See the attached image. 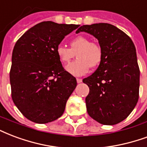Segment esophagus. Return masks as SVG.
Returning a JSON list of instances; mask_svg holds the SVG:
<instances>
[{"instance_id": "34e87169", "label": "esophagus", "mask_w": 147, "mask_h": 147, "mask_svg": "<svg viewBox=\"0 0 147 147\" xmlns=\"http://www.w3.org/2000/svg\"><path fill=\"white\" fill-rule=\"evenodd\" d=\"M76 81L78 83H80V82H82V79H76Z\"/></svg>"}]
</instances>
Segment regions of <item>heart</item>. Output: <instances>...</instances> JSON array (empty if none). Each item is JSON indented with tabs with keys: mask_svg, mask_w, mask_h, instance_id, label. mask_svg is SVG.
<instances>
[{
	"mask_svg": "<svg viewBox=\"0 0 147 147\" xmlns=\"http://www.w3.org/2000/svg\"><path fill=\"white\" fill-rule=\"evenodd\" d=\"M70 48L58 45L56 48L60 61L67 65L73 59L76 54L77 59L67 66V71L73 76H80L88 71L89 68H96L100 65L104 57V51L97 43L91 42L89 38L78 36L70 41Z\"/></svg>",
	"mask_w": 147,
	"mask_h": 147,
	"instance_id": "b5f03b06",
	"label": "heart"
}]
</instances>
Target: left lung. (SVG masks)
<instances>
[{
	"label": "left lung",
	"mask_w": 147,
	"mask_h": 147,
	"mask_svg": "<svg viewBox=\"0 0 147 147\" xmlns=\"http://www.w3.org/2000/svg\"><path fill=\"white\" fill-rule=\"evenodd\" d=\"M80 32L95 36L104 51L97 69L82 80L90 88L87 112L99 123L116 125L130 115L139 100L140 71L134 43L108 23L85 25L77 29Z\"/></svg>",
	"instance_id": "obj_1"
}]
</instances>
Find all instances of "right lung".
I'll list each match as a JSON object with an SVG mask.
<instances>
[{"label": "right lung", "instance_id": "obj_1", "mask_svg": "<svg viewBox=\"0 0 147 147\" xmlns=\"http://www.w3.org/2000/svg\"><path fill=\"white\" fill-rule=\"evenodd\" d=\"M78 27L43 22L17 40L10 70L11 98L27 119L44 124L63 115L77 82L63 68L56 48Z\"/></svg>", "mask_w": 147, "mask_h": 147}]
</instances>
